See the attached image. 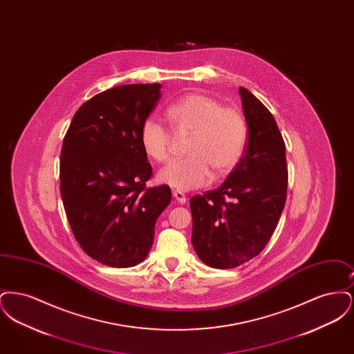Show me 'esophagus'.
Instances as JSON below:
<instances>
[{"label":"esophagus","instance_id":"obj_1","mask_svg":"<svg viewBox=\"0 0 354 354\" xmlns=\"http://www.w3.org/2000/svg\"><path fill=\"white\" fill-rule=\"evenodd\" d=\"M174 198H175L178 202L182 203V204L187 201L185 192H183V191H179V189H175V191H174Z\"/></svg>","mask_w":354,"mask_h":354}]
</instances>
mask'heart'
Returning a JSON list of instances; mask_svg holds the SVG:
<instances>
[{"label": "heart", "mask_w": 354, "mask_h": 354, "mask_svg": "<svg viewBox=\"0 0 354 354\" xmlns=\"http://www.w3.org/2000/svg\"><path fill=\"white\" fill-rule=\"evenodd\" d=\"M167 117L176 133L191 134L185 146L189 156L160 169L159 183L182 191L199 188L211 182L212 172L224 176L241 160L248 142V123L240 110L205 94H189L169 106ZM140 143L152 160H169L172 135L158 120L143 122Z\"/></svg>", "instance_id": "obj_1"}]
</instances>
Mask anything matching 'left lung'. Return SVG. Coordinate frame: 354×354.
Instances as JSON below:
<instances>
[{
    "instance_id": "8db88e82",
    "label": "left lung",
    "mask_w": 354,
    "mask_h": 354,
    "mask_svg": "<svg viewBox=\"0 0 354 354\" xmlns=\"http://www.w3.org/2000/svg\"><path fill=\"white\" fill-rule=\"evenodd\" d=\"M248 142L219 188L194 195L192 245L209 267L235 268L261 252L284 209L288 188L286 143L270 110L239 88Z\"/></svg>"
}]
</instances>
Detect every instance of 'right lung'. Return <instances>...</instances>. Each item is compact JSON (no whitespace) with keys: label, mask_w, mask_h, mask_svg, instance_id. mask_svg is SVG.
<instances>
[{"label":"right lung","mask_w":354,"mask_h":354,"mask_svg":"<svg viewBox=\"0 0 354 354\" xmlns=\"http://www.w3.org/2000/svg\"><path fill=\"white\" fill-rule=\"evenodd\" d=\"M160 87L102 91L77 110L64 138L59 189L70 228L84 252L109 267H134L147 257L155 221L171 202L169 185H146L152 167L140 143Z\"/></svg>","instance_id":"1"}]
</instances>
